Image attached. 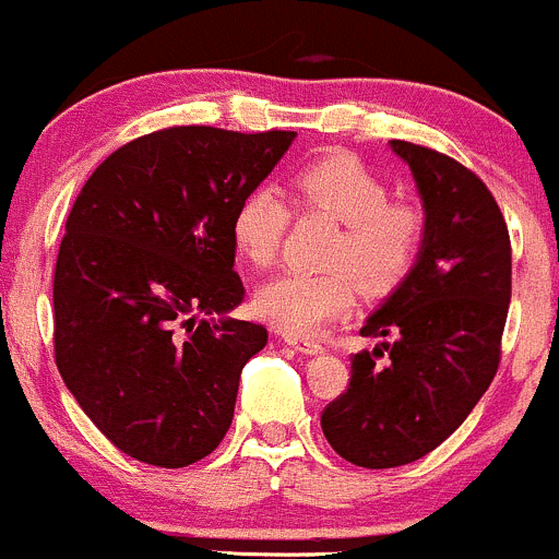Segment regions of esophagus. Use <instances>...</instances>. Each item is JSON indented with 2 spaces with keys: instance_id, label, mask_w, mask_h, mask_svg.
I'll return each mask as SVG.
<instances>
[{
  "instance_id": "1",
  "label": "esophagus",
  "mask_w": 559,
  "mask_h": 559,
  "mask_svg": "<svg viewBox=\"0 0 559 559\" xmlns=\"http://www.w3.org/2000/svg\"><path fill=\"white\" fill-rule=\"evenodd\" d=\"M282 338H285L287 344H293V347H296V349H301L304 355H318V353H322V344L320 342H314V338H309V336H301V333L285 331V333H282Z\"/></svg>"
}]
</instances>
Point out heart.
Masks as SVG:
<instances>
[{"label":"heart","instance_id":"heart-1","mask_svg":"<svg viewBox=\"0 0 559 559\" xmlns=\"http://www.w3.org/2000/svg\"><path fill=\"white\" fill-rule=\"evenodd\" d=\"M290 199L298 212H318L342 226L325 255L331 272L287 269L255 293L258 318L282 331L314 333L347 318L358 301L355 274L368 290H393L423 252V210L408 201H390L382 177L355 155L309 160L293 175ZM290 217V204L277 188L255 186L245 193L231 223L239 255L252 266H269L280 255Z\"/></svg>","mask_w":559,"mask_h":559}]
</instances>
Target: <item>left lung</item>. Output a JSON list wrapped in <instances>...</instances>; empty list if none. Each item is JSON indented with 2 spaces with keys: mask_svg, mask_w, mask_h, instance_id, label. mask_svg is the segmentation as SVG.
Masks as SVG:
<instances>
[{
  "mask_svg": "<svg viewBox=\"0 0 559 559\" xmlns=\"http://www.w3.org/2000/svg\"><path fill=\"white\" fill-rule=\"evenodd\" d=\"M425 204L417 263L360 336H390L353 358L349 384L320 414L322 433L360 468L433 452L487 393L511 301V239L490 188L460 160L393 140Z\"/></svg>",
  "mask_w": 559,
  "mask_h": 559,
  "instance_id": "1",
  "label": "left lung"
}]
</instances>
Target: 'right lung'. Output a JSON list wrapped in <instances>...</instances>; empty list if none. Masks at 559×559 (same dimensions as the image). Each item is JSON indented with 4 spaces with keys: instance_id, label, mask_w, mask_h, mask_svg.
Instances as JSON below:
<instances>
[{
    "instance_id": "add662e5",
    "label": "right lung",
    "mask_w": 559,
    "mask_h": 559,
    "mask_svg": "<svg viewBox=\"0 0 559 559\" xmlns=\"http://www.w3.org/2000/svg\"><path fill=\"white\" fill-rule=\"evenodd\" d=\"M296 131L171 126L107 155L67 217L53 353L91 423L129 457L186 468L231 428L239 373L266 328L241 304L231 223Z\"/></svg>"
}]
</instances>
